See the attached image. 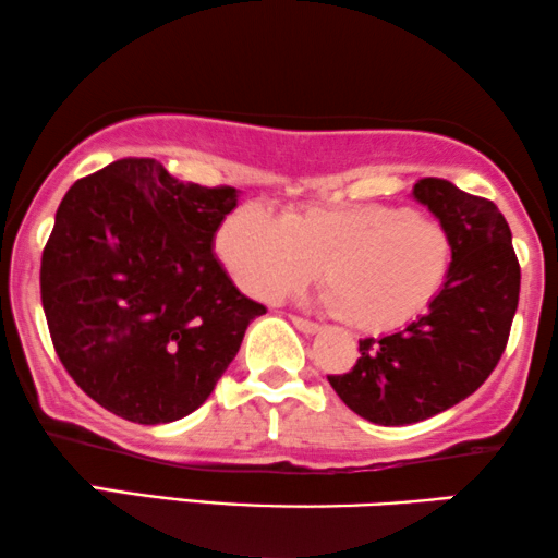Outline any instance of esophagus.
<instances>
[{
  "mask_svg": "<svg viewBox=\"0 0 558 558\" xmlns=\"http://www.w3.org/2000/svg\"><path fill=\"white\" fill-rule=\"evenodd\" d=\"M292 323H294V328L305 332V336H315V332L320 330V325L313 323V320H305V317H296V315H294V317H292Z\"/></svg>",
  "mask_w": 558,
  "mask_h": 558,
  "instance_id": "esophagus-1",
  "label": "esophagus"
}]
</instances>
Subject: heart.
<instances>
[{
    "mask_svg": "<svg viewBox=\"0 0 558 558\" xmlns=\"http://www.w3.org/2000/svg\"><path fill=\"white\" fill-rule=\"evenodd\" d=\"M217 251L256 300H281L320 269L323 302L345 323L387 332L425 315L453 264L451 233L408 207L305 205L274 217L238 207L217 233Z\"/></svg>",
    "mask_w": 558,
    "mask_h": 558,
    "instance_id": "heart-1",
    "label": "heart"
}]
</instances>
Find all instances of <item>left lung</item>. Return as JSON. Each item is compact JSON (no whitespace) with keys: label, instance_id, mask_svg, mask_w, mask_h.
Instances as JSON below:
<instances>
[{"label":"left lung","instance_id":"left-lung-1","mask_svg":"<svg viewBox=\"0 0 558 558\" xmlns=\"http://www.w3.org/2000/svg\"><path fill=\"white\" fill-rule=\"evenodd\" d=\"M412 197L451 233L444 292L404 330L359 341L349 374L328 376L336 395L376 425L421 423L474 395L495 372L518 310L520 264L495 202L433 177L412 186Z\"/></svg>","mask_w":558,"mask_h":558}]
</instances>
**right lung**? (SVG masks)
I'll list each match as a JSON object with an SVG mask.
<instances>
[{
  "instance_id": "obj_1",
  "label": "right lung",
  "mask_w": 558,
  "mask_h": 558,
  "mask_svg": "<svg viewBox=\"0 0 558 558\" xmlns=\"http://www.w3.org/2000/svg\"><path fill=\"white\" fill-rule=\"evenodd\" d=\"M233 186L179 182L154 158L78 179L40 262L50 341L71 379L130 423L190 415L213 395L264 305L215 258Z\"/></svg>"
}]
</instances>
